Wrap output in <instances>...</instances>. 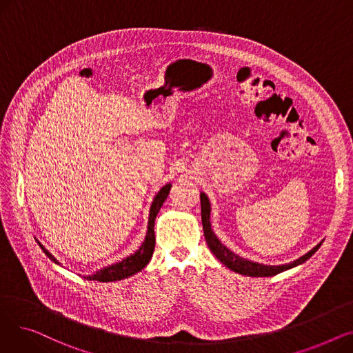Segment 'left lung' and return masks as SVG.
Here are the masks:
<instances>
[{
	"instance_id": "8db88e82",
	"label": "left lung",
	"mask_w": 353,
	"mask_h": 353,
	"mask_svg": "<svg viewBox=\"0 0 353 353\" xmlns=\"http://www.w3.org/2000/svg\"><path fill=\"white\" fill-rule=\"evenodd\" d=\"M200 203H201V223H203V232H205V239L206 243L209 246V249L212 250V253L216 256V259L223 263L225 266H228L230 270L245 274V276H252V277H268V276H274L281 272H285L288 269H292L294 266H299L302 263H305L309 257H312V254H314L322 242L319 245L314 246L310 252H307L306 254H303L302 257L296 259V261L288 263V265H279V266H270V265H262V263H256L252 261H248L245 257H240L239 254L233 253L232 250H229L223 243L220 242L217 239V236L214 234V232L212 230V223H210V201L208 199V196L205 193H200Z\"/></svg>"
}]
</instances>
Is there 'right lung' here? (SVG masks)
<instances>
[{"instance_id":"right-lung-1","label":"right lung","mask_w":353,"mask_h":353,"mask_svg":"<svg viewBox=\"0 0 353 353\" xmlns=\"http://www.w3.org/2000/svg\"><path fill=\"white\" fill-rule=\"evenodd\" d=\"M172 189V184H165L160 189V192L154 196V200L152 203L150 208V213H148V225H147V233H145V239L144 242L141 243V246L133 253L127 256L125 259H123L121 262H117L114 265H110L107 268H103L100 270H97L96 273L84 276L87 281H99V282H116V281H121L125 279L128 276H133L137 272H140L141 269H144L147 266V263L150 262V259L153 256L154 252V245H156V236H154V220L157 213L160 212V208L163 206L164 200L169 196V192ZM37 243L40 245V248L43 249V252L51 259L54 263L60 265V262L55 259L40 242L37 240Z\"/></svg>"}]
</instances>
